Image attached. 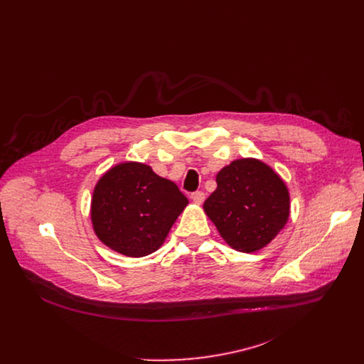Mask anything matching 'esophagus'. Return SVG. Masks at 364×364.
Returning a JSON list of instances; mask_svg holds the SVG:
<instances>
[{"label": "esophagus", "instance_id": "1", "mask_svg": "<svg viewBox=\"0 0 364 364\" xmlns=\"http://www.w3.org/2000/svg\"><path fill=\"white\" fill-rule=\"evenodd\" d=\"M204 198H205V196H204L203 191H194V193H191V200H193L196 204H201V203L204 201Z\"/></svg>", "mask_w": 364, "mask_h": 364}]
</instances>
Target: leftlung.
Returning a JSON list of instances; mask_svg holds the SVG:
<instances>
[{
    "instance_id": "8db88e82",
    "label": "left lung",
    "mask_w": 364,
    "mask_h": 364,
    "mask_svg": "<svg viewBox=\"0 0 364 364\" xmlns=\"http://www.w3.org/2000/svg\"><path fill=\"white\" fill-rule=\"evenodd\" d=\"M218 188L203 204L225 242L237 252H256L271 243L289 218V193L265 163L240 159L216 176Z\"/></svg>"
}]
</instances>
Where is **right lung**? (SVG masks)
I'll list each match as a JSON object with an SVG mask.
<instances>
[{
	"mask_svg": "<svg viewBox=\"0 0 364 364\" xmlns=\"http://www.w3.org/2000/svg\"><path fill=\"white\" fill-rule=\"evenodd\" d=\"M188 204L178 187L142 163L125 161L95 186L90 219L99 240L129 257L146 256L166 240Z\"/></svg>",
	"mask_w": 364,
	"mask_h": 364,
	"instance_id": "obj_1",
	"label": "right lung"
}]
</instances>
